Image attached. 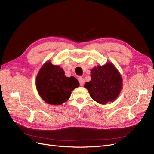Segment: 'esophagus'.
Returning <instances> with one entry per match:
<instances>
[{
	"mask_svg": "<svg viewBox=\"0 0 154 154\" xmlns=\"http://www.w3.org/2000/svg\"><path fill=\"white\" fill-rule=\"evenodd\" d=\"M78 81L79 82H80V84L81 86H83V85H84V83H85V80L83 79V78L82 77H80L78 78Z\"/></svg>",
	"mask_w": 154,
	"mask_h": 154,
	"instance_id": "34e87169",
	"label": "esophagus"
}]
</instances>
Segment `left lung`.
<instances>
[{"label":"left lung","mask_w":154,"mask_h":154,"mask_svg":"<svg viewBox=\"0 0 154 154\" xmlns=\"http://www.w3.org/2000/svg\"><path fill=\"white\" fill-rule=\"evenodd\" d=\"M91 76L84 87L93 100L102 105L116 100L122 88V77L112 63L94 67Z\"/></svg>","instance_id":"8db88e82"}]
</instances>
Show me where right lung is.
<instances>
[{
  "label": "right lung",
  "instance_id": "right-lung-1",
  "mask_svg": "<svg viewBox=\"0 0 154 154\" xmlns=\"http://www.w3.org/2000/svg\"><path fill=\"white\" fill-rule=\"evenodd\" d=\"M79 85L76 78L66 77L63 69L49 61L41 67L36 78V87L40 96L51 105H61L67 101L71 91Z\"/></svg>",
  "mask_w": 154,
  "mask_h": 154
}]
</instances>
